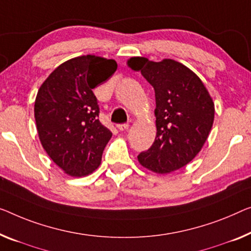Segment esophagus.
<instances>
[{
    "mask_svg": "<svg viewBox=\"0 0 251 251\" xmlns=\"http://www.w3.org/2000/svg\"><path fill=\"white\" fill-rule=\"evenodd\" d=\"M129 127V124L128 123H124V124H118L117 125V128L119 129V130H125V129H127Z\"/></svg>",
    "mask_w": 251,
    "mask_h": 251,
    "instance_id": "esophagus-1",
    "label": "esophagus"
}]
</instances>
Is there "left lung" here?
Here are the masks:
<instances>
[{"label": "left lung", "mask_w": 251, "mask_h": 251, "mask_svg": "<svg viewBox=\"0 0 251 251\" xmlns=\"http://www.w3.org/2000/svg\"><path fill=\"white\" fill-rule=\"evenodd\" d=\"M128 65L141 71L155 93V141L137 155L138 161L158 174L180 169L207 140L214 121L211 96L195 73L174 59L132 57Z\"/></svg>", "instance_id": "1"}]
</instances>
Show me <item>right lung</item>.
Instances as JSON below:
<instances>
[{
	"label": "right lung",
	"instance_id": "add662e5",
	"mask_svg": "<svg viewBox=\"0 0 251 251\" xmlns=\"http://www.w3.org/2000/svg\"><path fill=\"white\" fill-rule=\"evenodd\" d=\"M116 70L114 59L80 56L54 70L37 93L35 119L40 142L67 175L87 176L101 162L113 134L99 121V104L92 89Z\"/></svg>",
	"mask_w": 251,
	"mask_h": 251
}]
</instances>
